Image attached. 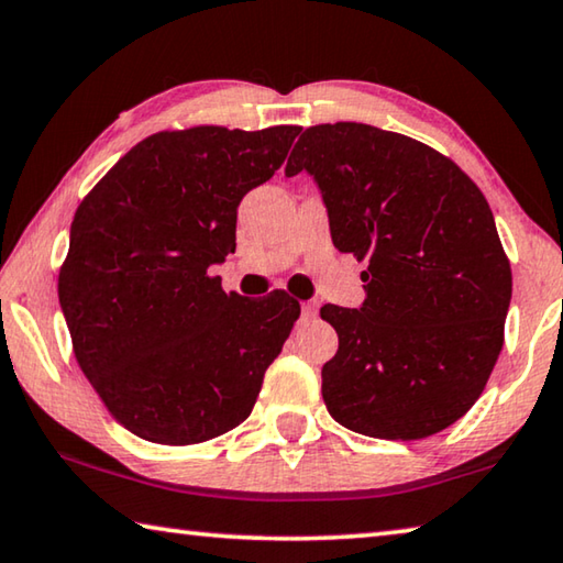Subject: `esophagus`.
Wrapping results in <instances>:
<instances>
[{"instance_id": "obj_1", "label": "esophagus", "mask_w": 563, "mask_h": 563, "mask_svg": "<svg viewBox=\"0 0 563 563\" xmlns=\"http://www.w3.org/2000/svg\"><path fill=\"white\" fill-rule=\"evenodd\" d=\"M318 316L316 302H302V320H313Z\"/></svg>"}]
</instances>
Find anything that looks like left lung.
Listing matches in <instances>:
<instances>
[{"instance_id":"8db88e82","label":"left lung","mask_w":563,"mask_h":563,"mask_svg":"<svg viewBox=\"0 0 563 563\" xmlns=\"http://www.w3.org/2000/svg\"><path fill=\"white\" fill-rule=\"evenodd\" d=\"M302 169L333 245L368 263L361 308H320L338 333L320 373L328 413L386 441L443 431L484 394L511 302L484 192L433 147L361 122L302 132L285 175Z\"/></svg>"}]
</instances>
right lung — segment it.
<instances>
[{
  "instance_id": "obj_1",
  "label": "right lung",
  "mask_w": 563,
  "mask_h": 563,
  "mask_svg": "<svg viewBox=\"0 0 563 563\" xmlns=\"http://www.w3.org/2000/svg\"><path fill=\"white\" fill-rule=\"evenodd\" d=\"M296 124L202 128L137 142L79 202L59 271L75 358L118 423L190 445L245 421L300 302L225 292L238 205L283 165Z\"/></svg>"
}]
</instances>
